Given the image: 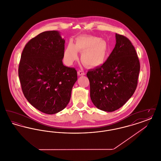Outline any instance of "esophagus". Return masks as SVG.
Masks as SVG:
<instances>
[{"label":"esophagus","instance_id":"esophagus-1","mask_svg":"<svg viewBox=\"0 0 161 161\" xmlns=\"http://www.w3.org/2000/svg\"><path fill=\"white\" fill-rule=\"evenodd\" d=\"M78 75H80V76H82V75H85V73L84 72L83 70H78Z\"/></svg>","mask_w":161,"mask_h":161}]
</instances>
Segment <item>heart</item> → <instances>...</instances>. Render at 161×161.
<instances>
[{
  "instance_id": "obj_1",
  "label": "heart",
  "mask_w": 161,
  "mask_h": 161,
  "mask_svg": "<svg viewBox=\"0 0 161 161\" xmlns=\"http://www.w3.org/2000/svg\"><path fill=\"white\" fill-rule=\"evenodd\" d=\"M77 52L81 54V60L88 68H94L103 64L107 58L108 45L107 42L93 36H81L75 39V44L69 42L64 51V60L71 65L78 58Z\"/></svg>"
}]
</instances>
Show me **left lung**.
<instances>
[{
	"label": "left lung",
	"mask_w": 161,
	"mask_h": 161,
	"mask_svg": "<svg viewBox=\"0 0 161 161\" xmlns=\"http://www.w3.org/2000/svg\"><path fill=\"white\" fill-rule=\"evenodd\" d=\"M115 37V47L107 60L87 73L92 103L105 112L118 110L130 99L140 70L137 53L129 39L118 34Z\"/></svg>",
	"instance_id": "obj_1"
}]
</instances>
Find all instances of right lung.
Masks as SVG:
<instances>
[{"label": "right lung", "instance_id": "obj_1", "mask_svg": "<svg viewBox=\"0 0 161 161\" xmlns=\"http://www.w3.org/2000/svg\"><path fill=\"white\" fill-rule=\"evenodd\" d=\"M65 40L57 31L43 32L25 46L19 66L24 96L46 114L63 110L77 80V70L63 65Z\"/></svg>", "mask_w": 161, "mask_h": 161}]
</instances>
